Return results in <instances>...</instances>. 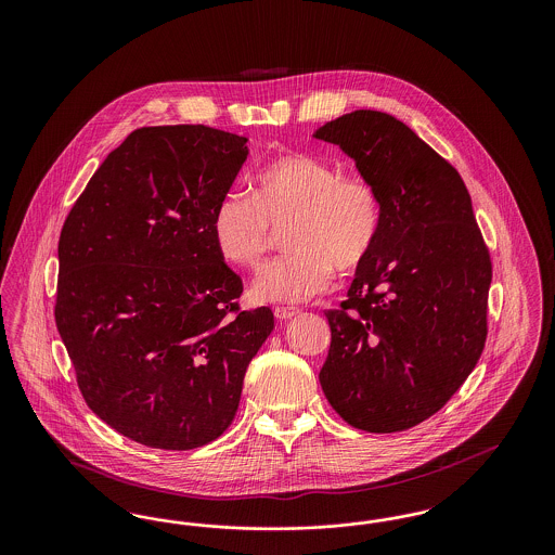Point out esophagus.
<instances>
[{"instance_id": "esophagus-1", "label": "esophagus", "mask_w": 555, "mask_h": 555, "mask_svg": "<svg viewBox=\"0 0 555 555\" xmlns=\"http://www.w3.org/2000/svg\"><path fill=\"white\" fill-rule=\"evenodd\" d=\"M299 310L297 308H289V306H276L274 308V317L279 318V320H289V318L295 317Z\"/></svg>"}]
</instances>
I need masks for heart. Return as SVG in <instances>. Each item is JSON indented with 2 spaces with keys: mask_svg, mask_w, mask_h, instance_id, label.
<instances>
[{
  "mask_svg": "<svg viewBox=\"0 0 555 555\" xmlns=\"http://www.w3.org/2000/svg\"><path fill=\"white\" fill-rule=\"evenodd\" d=\"M289 247L260 268L251 285L256 301L299 304L328 289L335 264H362L383 227L378 186L360 172L312 154L270 159L254 177L251 195L229 191L216 204L211 235L231 264L254 268L264 258L272 229Z\"/></svg>",
  "mask_w": 555,
  "mask_h": 555,
  "instance_id": "heart-1",
  "label": "heart"
}]
</instances>
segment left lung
Instances as JSON below:
<instances>
[{
	"instance_id": "8db88e82",
	"label": "left lung",
	"mask_w": 555,
	"mask_h": 555,
	"mask_svg": "<svg viewBox=\"0 0 555 555\" xmlns=\"http://www.w3.org/2000/svg\"><path fill=\"white\" fill-rule=\"evenodd\" d=\"M378 186L383 227L341 308L320 385L345 423L399 433L437 414L487 341L491 254L460 172L385 112L317 131Z\"/></svg>"
}]
</instances>
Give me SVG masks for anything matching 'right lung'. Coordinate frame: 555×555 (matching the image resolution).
Instances as JSON below:
<instances>
[{"label": "right lung", "instance_id": "right-lung-1", "mask_svg": "<svg viewBox=\"0 0 555 555\" xmlns=\"http://www.w3.org/2000/svg\"><path fill=\"white\" fill-rule=\"evenodd\" d=\"M245 143L204 125L137 129L95 170L60 233L53 314L80 396L147 448L218 439L274 328L270 308L241 310L243 283L211 235Z\"/></svg>", "mask_w": 555, "mask_h": 555}]
</instances>
